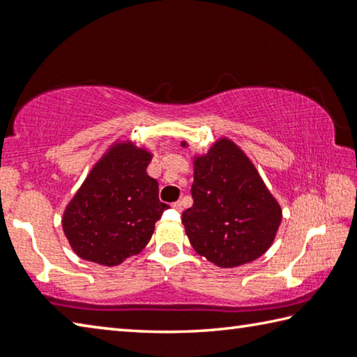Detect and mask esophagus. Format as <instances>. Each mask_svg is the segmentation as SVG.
Returning a JSON list of instances; mask_svg holds the SVG:
<instances>
[{"label":"esophagus","instance_id":"obj_1","mask_svg":"<svg viewBox=\"0 0 357 357\" xmlns=\"http://www.w3.org/2000/svg\"><path fill=\"white\" fill-rule=\"evenodd\" d=\"M172 208L176 209V211H183V203H181V202H174V203L172 204Z\"/></svg>","mask_w":357,"mask_h":357}]
</instances>
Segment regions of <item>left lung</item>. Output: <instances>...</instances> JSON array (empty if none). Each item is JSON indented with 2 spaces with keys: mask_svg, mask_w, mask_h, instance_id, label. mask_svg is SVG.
Returning <instances> with one entry per match:
<instances>
[{
  "mask_svg": "<svg viewBox=\"0 0 357 357\" xmlns=\"http://www.w3.org/2000/svg\"><path fill=\"white\" fill-rule=\"evenodd\" d=\"M190 192L193 204L183 213V223L192 247L208 261L236 268L274 243L282 208L236 143L223 137L206 154L193 157Z\"/></svg>",
  "mask_w": 357,
  "mask_h": 357,
  "instance_id": "1",
  "label": "left lung"
}]
</instances>
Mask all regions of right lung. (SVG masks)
Returning <instances> with one entry per match:
<instances>
[{
    "instance_id": "add662e5",
    "label": "right lung",
    "mask_w": 357,
    "mask_h": 357,
    "mask_svg": "<svg viewBox=\"0 0 357 357\" xmlns=\"http://www.w3.org/2000/svg\"><path fill=\"white\" fill-rule=\"evenodd\" d=\"M153 154L134 143H114L100 157L66 206L63 229L78 257L116 266L138 255L168 204L148 176Z\"/></svg>"
}]
</instances>
